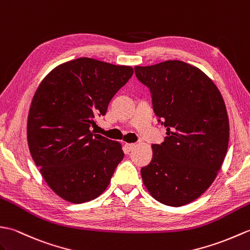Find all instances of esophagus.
<instances>
[{
    "label": "esophagus",
    "mask_w": 250,
    "mask_h": 250,
    "mask_svg": "<svg viewBox=\"0 0 250 250\" xmlns=\"http://www.w3.org/2000/svg\"><path fill=\"white\" fill-rule=\"evenodd\" d=\"M124 146H125L127 152H130V151H132V149H134L135 144L134 143H125Z\"/></svg>",
    "instance_id": "esophagus-1"
}]
</instances>
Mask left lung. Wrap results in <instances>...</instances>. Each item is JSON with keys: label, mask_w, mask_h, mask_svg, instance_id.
I'll return each mask as SVG.
<instances>
[{"label": "left lung", "mask_w": 250, "mask_h": 250, "mask_svg": "<svg viewBox=\"0 0 250 250\" xmlns=\"http://www.w3.org/2000/svg\"><path fill=\"white\" fill-rule=\"evenodd\" d=\"M135 74L149 88L157 122L167 137L153 144V158L141 169L153 198L169 207L196 200L214 182L229 143L226 104L214 82L182 61L136 66Z\"/></svg>", "instance_id": "1"}]
</instances>
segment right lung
<instances>
[{
	"label": "right lung",
	"mask_w": 250,
	"mask_h": 250,
	"mask_svg": "<svg viewBox=\"0 0 250 250\" xmlns=\"http://www.w3.org/2000/svg\"><path fill=\"white\" fill-rule=\"evenodd\" d=\"M130 66L79 58L47 75L33 97L27 143L51 189L73 203L97 198L124 157L121 144L94 135L96 118L128 81Z\"/></svg>",
	"instance_id": "obj_1"
}]
</instances>
